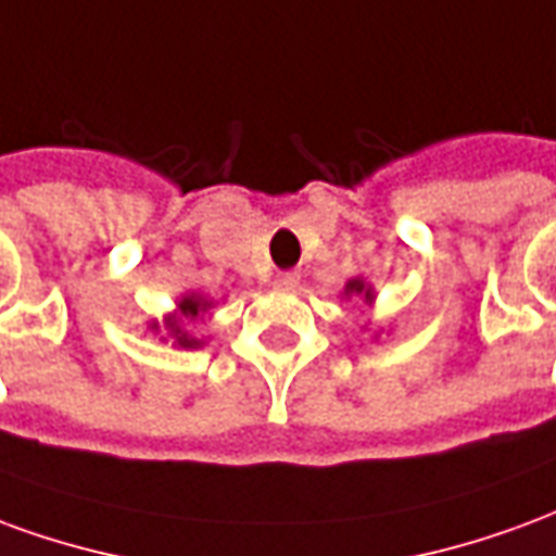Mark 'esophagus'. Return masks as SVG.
I'll list each match as a JSON object with an SVG mask.
<instances>
[{"instance_id":"obj_1","label":"esophagus","mask_w":556,"mask_h":556,"mask_svg":"<svg viewBox=\"0 0 556 556\" xmlns=\"http://www.w3.org/2000/svg\"><path fill=\"white\" fill-rule=\"evenodd\" d=\"M298 282H301V277H298L294 270L277 274V279H274V286H277L279 291H294V289H298Z\"/></svg>"}]
</instances>
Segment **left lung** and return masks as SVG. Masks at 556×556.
Instances as JSON below:
<instances>
[{
	"instance_id": "1",
	"label": "left lung",
	"mask_w": 556,
	"mask_h": 556,
	"mask_svg": "<svg viewBox=\"0 0 556 556\" xmlns=\"http://www.w3.org/2000/svg\"><path fill=\"white\" fill-rule=\"evenodd\" d=\"M345 298H363L366 303H372L375 291H372V286H366V279L354 277L345 282Z\"/></svg>"
}]
</instances>
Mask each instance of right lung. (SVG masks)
I'll use <instances>...</instances> for the list:
<instances>
[{"label": "right lung", "mask_w": 556, "mask_h": 556, "mask_svg": "<svg viewBox=\"0 0 556 556\" xmlns=\"http://www.w3.org/2000/svg\"><path fill=\"white\" fill-rule=\"evenodd\" d=\"M207 309H211V301L199 298V294H184L181 301H178V313H172L163 318V327H166V333L172 337V345H175V349H202V339H195L193 333H187L184 321H199ZM148 327H151V330H160L157 321H151Z\"/></svg>", "instance_id": "add662e5"}]
</instances>
